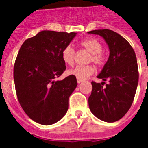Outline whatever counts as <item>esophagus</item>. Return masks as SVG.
<instances>
[{"label": "esophagus", "mask_w": 148, "mask_h": 148, "mask_svg": "<svg viewBox=\"0 0 148 148\" xmlns=\"http://www.w3.org/2000/svg\"><path fill=\"white\" fill-rule=\"evenodd\" d=\"M82 80H80V79H77V83L78 84H80V83H81V82H82Z\"/></svg>", "instance_id": "obj_1"}]
</instances>
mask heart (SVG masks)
Listing matches in <instances>:
<instances>
[{
	"mask_svg": "<svg viewBox=\"0 0 148 148\" xmlns=\"http://www.w3.org/2000/svg\"><path fill=\"white\" fill-rule=\"evenodd\" d=\"M82 47L90 53V60L95 63V64L101 65L104 61V54L101 51L102 45L98 40L95 38H88L83 40L80 43ZM62 60L65 64L72 65L74 60V48L68 45L64 47L61 53ZM94 72V67L90 65H77L74 68L67 71V74L72 75L80 80H84L91 75Z\"/></svg>",
	"mask_w": 148,
	"mask_h": 148,
	"instance_id": "1",
	"label": "heart"
}]
</instances>
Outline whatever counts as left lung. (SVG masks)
I'll list each match as a JSON object with an SVG mask.
<instances>
[{"label": "left lung", "instance_id": "left-lung-1", "mask_svg": "<svg viewBox=\"0 0 148 148\" xmlns=\"http://www.w3.org/2000/svg\"><path fill=\"white\" fill-rule=\"evenodd\" d=\"M88 33L102 37L110 51L108 61L97 76L102 79L101 84L107 79L109 84L103 88L100 83L91 82L89 108L98 119L112 123L124 117L133 103L139 77L136 54L127 40L114 31L103 29Z\"/></svg>", "mask_w": 148, "mask_h": 148}]
</instances>
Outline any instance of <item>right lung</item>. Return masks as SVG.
<instances>
[{"instance_id":"right-lung-1","label":"right lung","mask_w":148,"mask_h":148,"mask_svg":"<svg viewBox=\"0 0 148 148\" xmlns=\"http://www.w3.org/2000/svg\"><path fill=\"white\" fill-rule=\"evenodd\" d=\"M77 33L40 31L23 43L15 60L14 80L21 106L34 121L51 125L67 111L77 82L74 76L57 81L66 69L61 53Z\"/></svg>"}]
</instances>
